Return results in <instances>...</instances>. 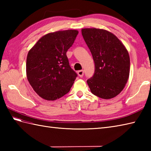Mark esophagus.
<instances>
[{
	"label": "esophagus",
	"mask_w": 151,
	"mask_h": 151,
	"mask_svg": "<svg viewBox=\"0 0 151 151\" xmlns=\"http://www.w3.org/2000/svg\"><path fill=\"white\" fill-rule=\"evenodd\" d=\"M77 74L80 77H82L83 75H84V70H78V71H77Z\"/></svg>",
	"instance_id": "esophagus-1"
}]
</instances>
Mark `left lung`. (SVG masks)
I'll use <instances>...</instances> for the list:
<instances>
[{
	"label": "left lung",
	"instance_id": "left-lung-1",
	"mask_svg": "<svg viewBox=\"0 0 151 151\" xmlns=\"http://www.w3.org/2000/svg\"><path fill=\"white\" fill-rule=\"evenodd\" d=\"M82 36L95 62V73L87 83L93 94L101 99L116 97L126 86L130 74V57L117 36L100 28H82Z\"/></svg>",
	"mask_w": 151,
	"mask_h": 151
}]
</instances>
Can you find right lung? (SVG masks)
I'll return each mask as SVG.
<instances>
[{
    "instance_id": "add662e5",
    "label": "right lung",
    "mask_w": 151,
    "mask_h": 151,
    "mask_svg": "<svg viewBox=\"0 0 151 151\" xmlns=\"http://www.w3.org/2000/svg\"><path fill=\"white\" fill-rule=\"evenodd\" d=\"M78 34L76 30L44 35L28 51L26 72L34 91L47 101H55L70 91L76 73L70 68L66 52Z\"/></svg>"
}]
</instances>
